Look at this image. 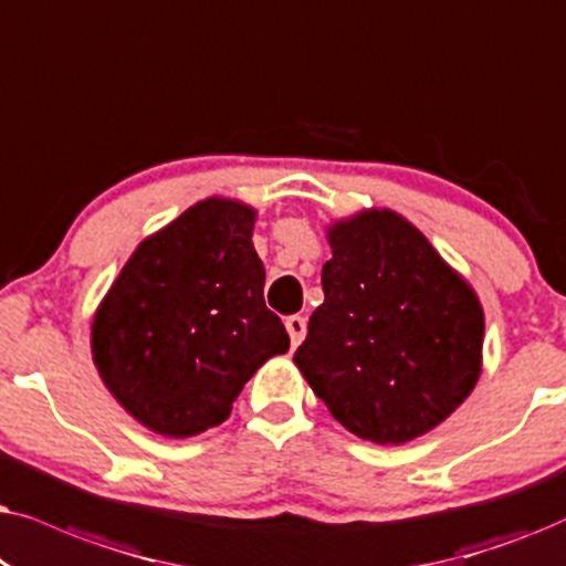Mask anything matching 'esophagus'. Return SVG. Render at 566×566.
I'll return each mask as SVG.
<instances>
[{
	"instance_id": "1",
	"label": "esophagus",
	"mask_w": 566,
	"mask_h": 566,
	"mask_svg": "<svg viewBox=\"0 0 566 566\" xmlns=\"http://www.w3.org/2000/svg\"><path fill=\"white\" fill-rule=\"evenodd\" d=\"M284 326H287V334H290L292 346H300V342H303L305 331H307V323H305L303 315H290Z\"/></svg>"
}]
</instances>
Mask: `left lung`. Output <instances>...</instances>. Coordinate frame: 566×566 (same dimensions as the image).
Listing matches in <instances>:
<instances>
[{"instance_id": "obj_1", "label": "left lung", "mask_w": 566, "mask_h": 566, "mask_svg": "<svg viewBox=\"0 0 566 566\" xmlns=\"http://www.w3.org/2000/svg\"><path fill=\"white\" fill-rule=\"evenodd\" d=\"M323 300L295 365L338 424L403 446L446 421L476 386L484 311L432 243L390 209L328 228Z\"/></svg>"}]
</instances>
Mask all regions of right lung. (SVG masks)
Returning a JSON list of instances; mask_svg holds the SVG:
<instances>
[{
    "instance_id": "right-lung-1",
    "label": "right lung",
    "mask_w": 566,
    "mask_h": 566,
    "mask_svg": "<svg viewBox=\"0 0 566 566\" xmlns=\"http://www.w3.org/2000/svg\"><path fill=\"white\" fill-rule=\"evenodd\" d=\"M255 209L235 199L188 207L137 245L93 318V361L113 398L163 437L230 417L263 361L290 349L263 303Z\"/></svg>"
}]
</instances>
